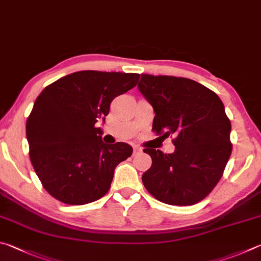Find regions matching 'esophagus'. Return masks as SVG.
<instances>
[{"instance_id":"1","label":"esophagus","mask_w":261,"mask_h":261,"mask_svg":"<svg viewBox=\"0 0 261 261\" xmlns=\"http://www.w3.org/2000/svg\"><path fill=\"white\" fill-rule=\"evenodd\" d=\"M140 152H142V149H141L139 145H134L133 147V154L135 156V154H138Z\"/></svg>"}]
</instances>
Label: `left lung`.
<instances>
[{
	"label": "left lung",
	"instance_id": "left-lung-1",
	"mask_svg": "<svg viewBox=\"0 0 261 261\" xmlns=\"http://www.w3.org/2000/svg\"><path fill=\"white\" fill-rule=\"evenodd\" d=\"M139 90L154 111L152 130L175 136L173 153L147 148L152 165L143 173L159 202L186 206L211 193L231 153V125L219 96L187 77L141 74Z\"/></svg>",
	"mask_w": 261,
	"mask_h": 261
}]
</instances>
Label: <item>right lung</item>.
Wrapping results in <instances>:
<instances>
[{"label": "right lung", "instance_id": "1", "mask_svg": "<svg viewBox=\"0 0 261 261\" xmlns=\"http://www.w3.org/2000/svg\"><path fill=\"white\" fill-rule=\"evenodd\" d=\"M138 73L80 71L41 91L26 121L30 158L43 188L68 205L108 193L114 168L132 156L129 144H105L97 121L110 104L138 84Z\"/></svg>", "mask_w": 261, "mask_h": 261}]
</instances>
